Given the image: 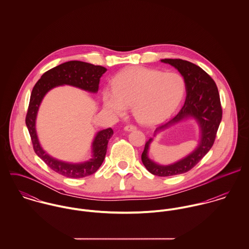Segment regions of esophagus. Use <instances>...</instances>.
<instances>
[{
    "mask_svg": "<svg viewBox=\"0 0 249 249\" xmlns=\"http://www.w3.org/2000/svg\"><path fill=\"white\" fill-rule=\"evenodd\" d=\"M135 129H136V126H134V125H126V126H124V131H127V132L133 131V130H135Z\"/></svg>",
    "mask_w": 249,
    "mask_h": 249,
    "instance_id": "34e87169",
    "label": "esophagus"
}]
</instances>
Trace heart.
<instances>
[{
  "label": "heart",
  "instance_id": "heart-1",
  "mask_svg": "<svg viewBox=\"0 0 249 249\" xmlns=\"http://www.w3.org/2000/svg\"><path fill=\"white\" fill-rule=\"evenodd\" d=\"M185 93L183 77L176 71L129 67L112 80V90L103 92V104L117 117L133 107L136 120L145 125L166 121L178 108Z\"/></svg>",
  "mask_w": 249,
  "mask_h": 249
}]
</instances>
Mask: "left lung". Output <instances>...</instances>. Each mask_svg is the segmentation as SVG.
<instances>
[{"label":"left lung","instance_id":"obj_1","mask_svg":"<svg viewBox=\"0 0 249 249\" xmlns=\"http://www.w3.org/2000/svg\"><path fill=\"white\" fill-rule=\"evenodd\" d=\"M161 62L172 65L183 76L186 100L178 115L167 124L157 127L153 136L156 137L161 131L188 120H194L199 129L196 147L185 157L169 165H162L151 160L148 151L153 138L145 142L142 153V162L145 169L157 177H171L187 173L207 154L213 145L221 122L222 110L213 78L199 66L182 59L165 58L161 59Z\"/></svg>","mask_w":249,"mask_h":249}]
</instances>
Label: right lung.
I'll list each match as a JSON object with an SVG mask.
<instances>
[{
	"label": "right lung",
	"mask_w": 249,
	"mask_h": 249,
	"mask_svg": "<svg viewBox=\"0 0 249 249\" xmlns=\"http://www.w3.org/2000/svg\"><path fill=\"white\" fill-rule=\"evenodd\" d=\"M103 66L82 61H68L62 63L42 74L36 82L30 100V106L26 117V124L29 129L34 148L52 170L66 178H81L95 174L102 166L107 154L108 141L113 135L112 128L98 131L91 143V158L83 162H66L51 156L41 145L36 131V119L39 107L45 96L53 88L69 85L91 94H97L100 79L107 71Z\"/></svg>",
	"instance_id": "obj_1"
}]
</instances>
